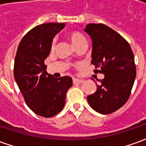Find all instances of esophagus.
Wrapping results in <instances>:
<instances>
[{
  "label": "esophagus",
  "instance_id": "esophagus-1",
  "mask_svg": "<svg viewBox=\"0 0 146 146\" xmlns=\"http://www.w3.org/2000/svg\"><path fill=\"white\" fill-rule=\"evenodd\" d=\"M73 84H76V83H83L84 82V80L82 79H77V78H73Z\"/></svg>",
  "mask_w": 146,
  "mask_h": 146
}]
</instances>
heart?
Masks as SVG:
<instances>
[{"instance_id": "obj_1", "label": "heart", "mask_w": 146, "mask_h": 146, "mask_svg": "<svg viewBox=\"0 0 146 146\" xmlns=\"http://www.w3.org/2000/svg\"><path fill=\"white\" fill-rule=\"evenodd\" d=\"M68 37L70 40V41L72 42L73 46L76 48H79L80 46L82 45H86V38L82 33H80L78 31H71L68 33ZM54 44H55V40H53L52 44H51V48L54 49Z\"/></svg>"}]
</instances>
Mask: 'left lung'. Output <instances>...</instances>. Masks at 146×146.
<instances>
[{
	"mask_svg": "<svg viewBox=\"0 0 146 146\" xmlns=\"http://www.w3.org/2000/svg\"><path fill=\"white\" fill-rule=\"evenodd\" d=\"M84 31L92 39V63L98 69L95 73L104 74L88 102L96 112L110 114L129 98L136 77L134 54L125 39L104 24H88Z\"/></svg>",
	"mask_w": 146,
	"mask_h": 146,
	"instance_id": "8db88e82",
	"label": "left lung"
}]
</instances>
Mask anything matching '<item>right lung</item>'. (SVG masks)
<instances>
[{"instance_id": "right-lung-1", "label": "right lung", "mask_w": 146, "mask_h": 146, "mask_svg": "<svg viewBox=\"0 0 146 146\" xmlns=\"http://www.w3.org/2000/svg\"><path fill=\"white\" fill-rule=\"evenodd\" d=\"M65 23L36 26L23 37L15 58L14 76L28 107L44 117H52L63 109L70 76L54 78L46 71L44 60L50 54L54 36Z\"/></svg>"}]
</instances>
